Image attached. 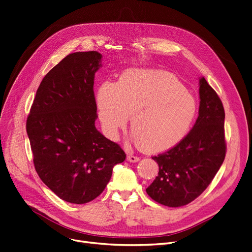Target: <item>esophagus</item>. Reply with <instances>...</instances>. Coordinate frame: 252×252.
Returning a JSON list of instances; mask_svg holds the SVG:
<instances>
[{
  "label": "esophagus",
  "instance_id": "esophagus-1",
  "mask_svg": "<svg viewBox=\"0 0 252 252\" xmlns=\"http://www.w3.org/2000/svg\"><path fill=\"white\" fill-rule=\"evenodd\" d=\"M127 160L130 162H137L139 160V158L137 156H134V154H132V153H128Z\"/></svg>",
  "mask_w": 252,
  "mask_h": 252
}]
</instances>
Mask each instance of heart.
Here are the masks:
<instances>
[{
  "instance_id": "obj_1",
  "label": "heart",
  "mask_w": 252,
  "mask_h": 252,
  "mask_svg": "<svg viewBox=\"0 0 252 252\" xmlns=\"http://www.w3.org/2000/svg\"><path fill=\"white\" fill-rule=\"evenodd\" d=\"M95 103L108 135L115 136L131 116L133 139L152 152L181 142L198 112L195 96L176 76L161 70L128 69L117 84H101Z\"/></svg>"
}]
</instances>
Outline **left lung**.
<instances>
[{
    "mask_svg": "<svg viewBox=\"0 0 252 252\" xmlns=\"http://www.w3.org/2000/svg\"><path fill=\"white\" fill-rule=\"evenodd\" d=\"M199 93L195 125L177 145L152 157L159 171L146 192L167 207H182L197 199L214 179L226 156L223 104L205 77L200 80Z\"/></svg>",
    "mask_w": 252,
    "mask_h": 252,
    "instance_id": "8db88e82",
    "label": "left lung"
}]
</instances>
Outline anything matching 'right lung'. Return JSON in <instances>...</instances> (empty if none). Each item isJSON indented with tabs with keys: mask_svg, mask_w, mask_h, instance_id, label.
I'll list each match as a JSON object with an SVG mask.
<instances>
[{
	"mask_svg": "<svg viewBox=\"0 0 252 252\" xmlns=\"http://www.w3.org/2000/svg\"><path fill=\"white\" fill-rule=\"evenodd\" d=\"M96 51L74 52L50 69L36 92L26 130L41 181L62 200L86 204L100 196L115 164L125 160L119 144L96 130Z\"/></svg>",
	"mask_w": 252,
	"mask_h": 252,
	"instance_id": "obj_1",
	"label": "right lung"
}]
</instances>
